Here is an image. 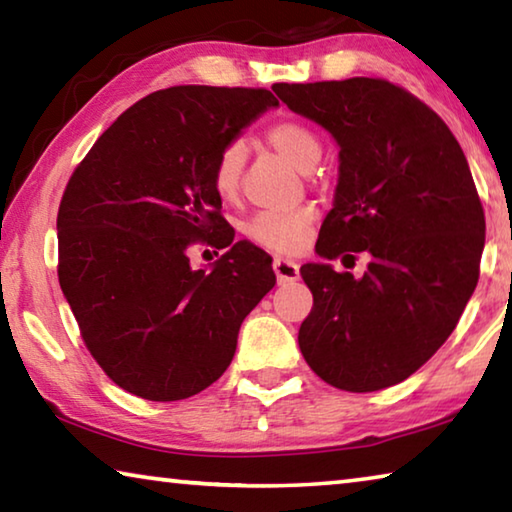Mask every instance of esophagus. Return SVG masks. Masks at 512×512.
<instances>
[{
	"label": "esophagus",
	"instance_id": "esophagus-1",
	"mask_svg": "<svg viewBox=\"0 0 512 512\" xmlns=\"http://www.w3.org/2000/svg\"><path fill=\"white\" fill-rule=\"evenodd\" d=\"M273 271H275L277 282H280V284L293 282V280H298V277H300V266L296 262H291V259H284V257L273 259Z\"/></svg>",
	"mask_w": 512,
	"mask_h": 512
}]
</instances>
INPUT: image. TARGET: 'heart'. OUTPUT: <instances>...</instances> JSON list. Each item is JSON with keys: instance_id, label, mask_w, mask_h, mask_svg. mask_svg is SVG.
Returning <instances> with one entry per match:
<instances>
[{"instance_id": "obj_1", "label": "heart", "mask_w": 512, "mask_h": 512, "mask_svg": "<svg viewBox=\"0 0 512 512\" xmlns=\"http://www.w3.org/2000/svg\"><path fill=\"white\" fill-rule=\"evenodd\" d=\"M266 140L273 149L289 160L293 167L307 171L320 158V140L307 124L296 119H282L266 131ZM246 146L241 142H230L219 153L212 169V185L221 201L230 203L239 196L241 173H244ZM316 214L311 207H293V210H266L255 214L246 223V235L255 244L275 253H298L305 248L311 223Z\"/></svg>"}]
</instances>
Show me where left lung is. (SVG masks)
Wrapping results in <instances>:
<instances>
[{"label": "left lung", "mask_w": 512, "mask_h": 512, "mask_svg": "<svg viewBox=\"0 0 512 512\" xmlns=\"http://www.w3.org/2000/svg\"><path fill=\"white\" fill-rule=\"evenodd\" d=\"M289 110L339 144V183L316 244L323 259L368 255L361 277L305 264L314 307L298 332L309 368L341 391L411 377L443 345L479 282L485 216L461 144L400 85L275 83Z\"/></svg>", "instance_id": "1"}]
</instances>
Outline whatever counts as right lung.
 <instances>
[{
	"label": "right lung",
	"instance_id": "1",
	"mask_svg": "<svg viewBox=\"0 0 512 512\" xmlns=\"http://www.w3.org/2000/svg\"><path fill=\"white\" fill-rule=\"evenodd\" d=\"M275 106L268 90H158L119 115L69 178L56 221L60 289L103 372L142 400L214 384L244 318L275 287L271 257L232 241L212 185L219 153ZM194 240L229 250L192 269Z\"/></svg>",
	"mask_w": 512,
	"mask_h": 512
}]
</instances>
